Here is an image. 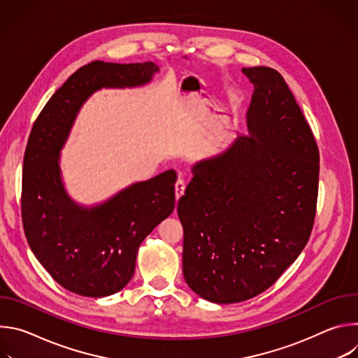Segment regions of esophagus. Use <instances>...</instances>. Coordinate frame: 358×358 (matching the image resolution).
<instances>
[{"mask_svg": "<svg viewBox=\"0 0 358 358\" xmlns=\"http://www.w3.org/2000/svg\"><path fill=\"white\" fill-rule=\"evenodd\" d=\"M184 189H185V178H184L182 174L180 173V174H178V180L176 181V198H177V199L184 194Z\"/></svg>", "mask_w": 358, "mask_h": 358, "instance_id": "34e87169", "label": "esophagus"}]
</instances>
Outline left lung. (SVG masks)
<instances>
[{
  "instance_id": "1",
  "label": "left lung",
  "mask_w": 358,
  "mask_h": 358,
  "mask_svg": "<svg viewBox=\"0 0 358 358\" xmlns=\"http://www.w3.org/2000/svg\"><path fill=\"white\" fill-rule=\"evenodd\" d=\"M253 83L249 136L195 163L177 213L182 273L199 297L239 303L269 289L310 238L319 148L283 76L242 68Z\"/></svg>"
}]
</instances>
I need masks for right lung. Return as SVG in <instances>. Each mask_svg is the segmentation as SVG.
<instances>
[{"instance_id": "obj_1", "label": "right lung", "mask_w": 358, "mask_h": 358, "mask_svg": "<svg viewBox=\"0 0 358 358\" xmlns=\"http://www.w3.org/2000/svg\"><path fill=\"white\" fill-rule=\"evenodd\" d=\"M159 71L155 62L93 61L48 100L31 130L22 167L25 236L48 273L76 294L105 297L130 282L138 246L174 211L177 174L169 170L85 207L65 189L61 150L76 115L96 90L141 86Z\"/></svg>"}]
</instances>
